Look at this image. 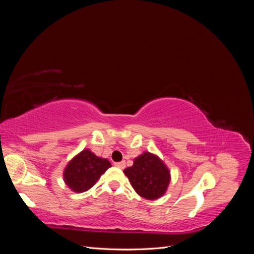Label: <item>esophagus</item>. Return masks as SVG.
I'll list each match as a JSON object with an SVG mask.
<instances>
[{
	"mask_svg": "<svg viewBox=\"0 0 254 254\" xmlns=\"http://www.w3.org/2000/svg\"><path fill=\"white\" fill-rule=\"evenodd\" d=\"M114 165L117 166V167H119V168H125V166H126V163H125V161H122V162H117V163H114Z\"/></svg>",
	"mask_w": 254,
	"mask_h": 254,
	"instance_id": "34e87169",
	"label": "esophagus"
}]
</instances>
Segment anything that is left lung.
<instances>
[{"label": "left lung", "mask_w": 254, "mask_h": 254, "mask_svg": "<svg viewBox=\"0 0 254 254\" xmlns=\"http://www.w3.org/2000/svg\"><path fill=\"white\" fill-rule=\"evenodd\" d=\"M134 190L141 197L155 200L162 197L171 181V173L158 156L145 151L124 170Z\"/></svg>", "instance_id": "left-lung-1"}]
</instances>
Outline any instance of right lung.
<instances>
[{"label": "right lung", "mask_w": 254, "mask_h": 254, "mask_svg": "<svg viewBox=\"0 0 254 254\" xmlns=\"http://www.w3.org/2000/svg\"><path fill=\"white\" fill-rule=\"evenodd\" d=\"M109 167L111 163L108 160L95 156L90 149H83L67 163L64 179L75 193H82L93 187Z\"/></svg>", "instance_id": "obj_1"}]
</instances>
